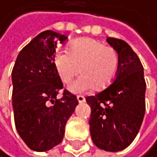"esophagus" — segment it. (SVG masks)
Wrapping results in <instances>:
<instances>
[{"label":"esophagus","instance_id":"34e87169","mask_svg":"<svg viewBox=\"0 0 157 157\" xmlns=\"http://www.w3.org/2000/svg\"><path fill=\"white\" fill-rule=\"evenodd\" d=\"M77 100L79 103H83L85 102V97L84 96H82V95H78L77 96Z\"/></svg>","mask_w":157,"mask_h":157}]
</instances>
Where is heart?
I'll return each mask as SVG.
<instances>
[{
  "label": "heart",
  "instance_id": "heart-1",
  "mask_svg": "<svg viewBox=\"0 0 157 157\" xmlns=\"http://www.w3.org/2000/svg\"><path fill=\"white\" fill-rule=\"evenodd\" d=\"M54 66L60 80L69 84L79 74L82 76L71 85L74 93L92 88L101 91L116 79L120 66L119 52L114 47L93 38L76 40L69 47V54L59 50L54 55Z\"/></svg>",
  "mask_w": 157,
  "mask_h": 157
}]
</instances>
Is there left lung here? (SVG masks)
Masks as SVG:
<instances>
[{"label":"left lung","mask_w":157,"mask_h":157,"mask_svg":"<svg viewBox=\"0 0 157 157\" xmlns=\"http://www.w3.org/2000/svg\"><path fill=\"white\" fill-rule=\"evenodd\" d=\"M119 52L120 66L108 88L86 98L91 108L90 133L94 144L106 151H120L130 145L139 132L145 112L144 67L139 56L122 39L108 37Z\"/></svg>","instance_id":"1"}]
</instances>
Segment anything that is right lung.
I'll list each match as a JSON object with an SVG mask.
<instances>
[{
  "instance_id": "right-lung-1",
  "label": "right lung",
  "mask_w": 157,
  "mask_h": 157,
  "mask_svg": "<svg viewBox=\"0 0 157 157\" xmlns=\"http://www.w3.org/2000/svg\"><path fill=\"white\" fill-rule=\"evenodd\" d=\"M56 37L66 36L45 30L18 53L12 71L13 108L18 135L30 149L46 151L59 144L65 124L74 113L78 100L63 88L54 66Z\"/></svg>"
}]
</instances>
